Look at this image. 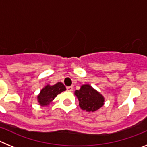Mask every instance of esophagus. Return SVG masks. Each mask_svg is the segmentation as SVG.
I'll return each instance as SVG.
<instances>
[{
    "mask_svg": "<svg viewBox=\"0 0 147 147\" xmlns=\"http://www.w3.org/2000/svg\"><path fill=\"white\" fill-rule=\"evenodd\" d=\"M67 91H69V92L72 91V90H73V87L72 86L67 87Z\"/></svg>",
    "mask_w": 147,
    "mask_h": 147,
    "instance_id": "obj_1",
    "label": "esophagus"
}]
</instances>
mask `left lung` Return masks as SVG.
Returning <instances> with one entry per match:
<instances>
[{
    "mask_svg": "<svg viewBox=\"0 0 147 147\" xmlns=\"http://www.w3.org/2000/svg\"><path fill=\"white\" fill-rule=\"evenodd\" d=\"M74 94L79 99L80 107L87 112H94L104 105L105 98L90 85H83Z\"/></svg>",
    "mask_w": 147,
    "mask_h": 147,
    "instance_id": "1",
    "label": "left lung"
}]
</instances>
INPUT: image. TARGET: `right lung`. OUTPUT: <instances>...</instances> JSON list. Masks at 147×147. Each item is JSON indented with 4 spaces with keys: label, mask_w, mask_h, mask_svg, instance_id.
Returning <instances> with one entry per match:
<instances>
[{
    "label": "right lung",
    "mask_w": 147,
    "mask_h": 147,
    "mask_svg": "<svg viewBox=\"0 0 147 147\" xmlns=\"http://www.w3.org/2000/svg\"><path fill=\"white\" fill-rule=\"evenodd\" d=\"M65 90V86L62 82H57L54 85H46L41 90L40 94L37 96L39 104L41 106H48L58 94Z\"/></svg>",
    "instance_id": "obj_1"
}]
</instances>
